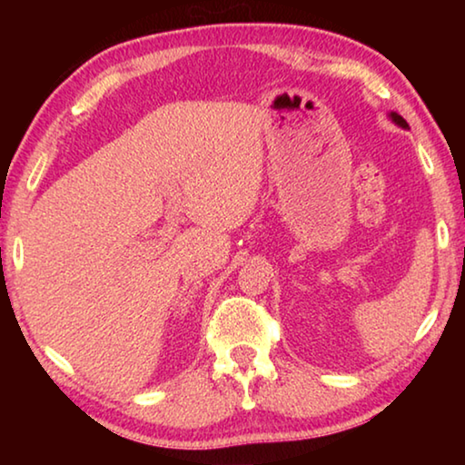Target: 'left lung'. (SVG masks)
I'll return each mask as SVG.
<instances>
[{"label":"left lung","mask_w":465,"mask_h":465,"mask_svg":"<svg viewBox=\"0 0 465 465\" xmlns=\"http://www.w3.org/2000/svg\"><path fill=\"white\" fill-rule=\"evenodd\" d=\"M388 116L391 119V123H396V124H398V127H402V129H411V127H408V123H406V121L402 119V116H400L398 113H390Z\"/></svg>","instance_id":"1"}]
</instances>
